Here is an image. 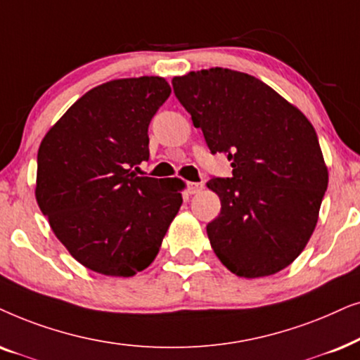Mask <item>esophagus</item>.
I'll return each instance as SVG.
<instances>
[{"label": "esophagus", "instance_id": "34e87169", "mask_svg": "<svg viewBox=\"0 0 360 360\" xmlns=\"http://www.w3.org/2000/svg\"><path fill=\"white\" fill-rule=\"evenodd\" d=\"M204 189L202 183H188V193L189 194H199Z\"/></svg>", "mask_w": 360, "mask_h": 360}]
</instances>
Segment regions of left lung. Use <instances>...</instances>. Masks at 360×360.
I'll return each mask as SVG.
<instances>
[{
    "label": "left lung",
    "instance_id": "8db88e82",
    "mask_svg": "<svg viewBox=\"0 0 360 360\" xmlns=\"http://www.w3.org/2000/svg\"><path fill=\"white\" fill-rule=\"evenodd\" d=\"M172 89L210 153H225L232 166V177L207 183L222 205L207 224L215 255L243 278L283 270L308 243L328 189L313 124L243 72H189L174 77Z\"/></svg>",
    "mask_w": 360,
    "mask_h": 360
}]
</instances>
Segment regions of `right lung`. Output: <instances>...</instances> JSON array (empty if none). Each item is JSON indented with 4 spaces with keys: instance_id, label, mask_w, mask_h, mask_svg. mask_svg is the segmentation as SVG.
Returning <instances> with one entry per match:
<instances>
[{
    "instance_id": "obj_1",
    "label": "right lung",
    "mask_w": 360,
    "mask_h": 360,
    "mask_svg": "<svg viewBox=\"0 0 360 360\" xmlns=\"http://www.w3.org/2000/svg\"><path fill=\"white\" fill-rule=\"evenodd\" d=\"M171 94L162 77L118 79L82 95L37 151L36 199L72 257L107 276H133L160 252L183 204L177 177L138 176L148 127Z\"/></svg>"
}]
</instances>
